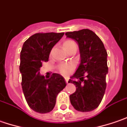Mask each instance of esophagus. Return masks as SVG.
<instances>
[{
  "label": "esophagus",
  "instance_id": "34e87169",
  "mask_svg": "<svg viewBox=\"0 0 127 127\" xmlns=\"http://www.w3.org/2000/svg\"><path fill=\"white\" fill-rule=\"evenodd\" d=\"M64 80H65V82H66L67 83L69 82V78H68V77H64Z\"/></svg>",
  "mask_w": 127,
  "mask_h": 127
}]
</instances>
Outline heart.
I'll return each mask as SVG.
<instances>
[{"label":"heart","mask_w":127,"mask_h":127,"mask_svg":"<svg viewBox=\"0 0 127 127\" xmlns=\"http://www.w3.org/2000/svg\"><path fill=\"white\" fill-rule=\"evenodd\" d=\"M63 47L67 52H69V50H72V48L77 47V45H76V43L73 40L68 39V40H64V42H63ZM72 68H73V66L72 64H61L59 67V70L62 74H67L70 72V71L72 69Z\"/></svg>","instance_id":"1"}]
</instances>
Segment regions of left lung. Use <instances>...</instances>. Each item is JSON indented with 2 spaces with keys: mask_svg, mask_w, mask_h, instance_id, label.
<instances>
[{
  "mask_svg": "<svg viewBox=\"0 0 127 127\" xmlns=\"http://www.w3.org/2000/svg\"><path fill=\"white\" fill-rule=\"evenodd\" d=\"M67 37L77 42L81 63L69 83L76 86V91L69 95L74 108L82 112L95 109L102 102L105 92L108 72L107 53L100 38L89 29L67 32Z\"/></svg>",
  "mask_w": 127,
  "mask_h": 127,
  "instance_id": "obj_1",
  "label": "left lung"
}]
</instances>
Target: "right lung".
Instances as JSON below:
<instances>
[{
	"instance_id": "right-lung-1",
	"label": "right lung",
	"mask_w": 127,
	"mask_h": 127,
	"mask_svg": "<svg viewBox=\"0 0 127 127\" xmlns=\"http://www.w3.org/2000/svg\"><path fill=\"white\" fill-rule=\"evenodd\" d=\"M64 32H38L24 42L20 52V71L21 85L28 106L36 112H51L55 107L58 93L65 87L63 77L53 73L45 79L40 74L43 62L48 61L50 51Z\"/></svg>"
}]
</instances>
